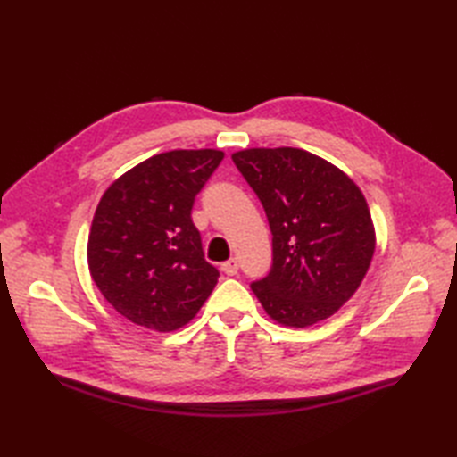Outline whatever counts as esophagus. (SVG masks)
<instances>
[{
    "mask_svg": "<svg viewBox=\"0 0 457 457\" xmlns=\"http://www.w3.org/2000/svg\"><path fill=\"white\" fill-rule=\"evenodd\" d=\"M221 270L226 275H229V277H234V275H237V270H239V263H237V259L236 257H231V259H228L226 263H221Z\"/></svg>",
    "mask_w": 457,
    "mask_h": 457,
    "instance_id": "1",
    "label": "esophagus"
}]
</instances>
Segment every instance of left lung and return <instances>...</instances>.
Returning a JSON list of instances; mask_svg holds the SVG:
<instances>
[{"mask_svg":"<svg viewBox=\"0 0 457 457\" xmlns=\"http://www.w3.org/2000/svg\"><path fill=\"white\" fill-rule=\"evenodd\" d=\"M231 159L273 234V265L251 290L278 324L306 328L329 318L353 296L373 259L375 229L361 190L303 149H245Z\"/></svg>","mask_w":457,"mask_h":457,"instance_id":"8db88e82","label":"left lung"}]
</instances>
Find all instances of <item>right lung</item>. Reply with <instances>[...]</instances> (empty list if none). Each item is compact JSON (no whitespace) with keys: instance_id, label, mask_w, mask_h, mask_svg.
Segmentation results:
<instances>
[{"instance_id":"right-lung-1","label":"right lung","mask_w":457,"mask_h":457,"mask_svg":"<svg viewBox=\"0 0 457 457\" xmlns=\"http://www.w3.org/2000/svg\"><path fill=\"white\" fill-rule=\"evenodd\" d=\"M221 159L216 149L161 153L104 192L88 237L90 275L133 324L179 329L216 287L220 270L204 259L190 213Z\"/></svg>"}]
</instances>
